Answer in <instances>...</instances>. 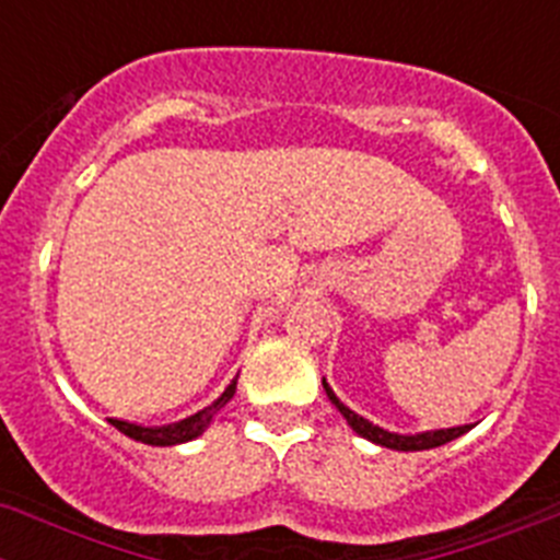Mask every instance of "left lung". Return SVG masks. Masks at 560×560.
Returning a JSON list of instances; mask_svg holds the SVG:
<instances>
[{"label": "left lung", "instance_id": "8db88e82", "mask_svg": "<svg viewBox=\"0 0 560 560\" xmlns=\"http://www.w3.org/2000/svg\"><path fill=\"white\" fill-rule=\"evenodd\" d=\"M320 383H324V392H327V397L332 400V406L338 408L340 415H343V420L352 425L354 434H361L363 440L374 442V445H383V448H392V451L440 448V445H445V442L456 440V436H462L465 431H470V425H459V428H440V431H422V434H395V431H386V428L363 420L361 415H354L352 408H347L338 397H335V392L329 388L327 381H320Z\"/></svg>", "mask_w": 560, "mask_h": 560}]
</instances>
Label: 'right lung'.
Returning <instances> with one entry per match:
<instances>
[{
    "label": "right lung",
    "instance_id": "right-lung-1",
    "mask_svg": "<svg viewBox=\"0 0 560 560\" xmlns=\"http://www.w3.org/2000/svg\"><path fill=\"white\" fill-rule=\"evenodd\" d=\"M233 392H236V377L231 381V386L222 392L217 400L211 402L208 408H202V411H197V415L186 417V420L179 422H172V425H138V422H126V420H109L112 425L118 428L120 434L132 436L135 442H143V445H160V448H165V445H179V442H188V440H197L202 431H206L208 425H211L213 415L220 411V408H225V402L231 400Z\"/></svg>",
    "mask_w": 560,
    "mask_h": 560
}]
</instances>
